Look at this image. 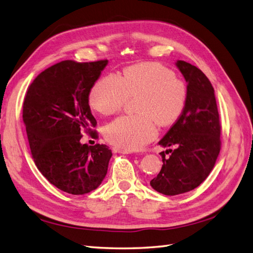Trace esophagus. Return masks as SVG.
<instances>
[{"label": "esophagus", "mask_w": 253, "mask_h": 253, "mask_svg": "<svg viewBox=\"0 0 253 253\" xmlns=\"http://www.w3.org/2000/svg\"><path fill=\"white\" fill-rule=\"evenodd\" d=\"M113 152L115 153H122V154H130V151H127V150H123V148L120 147H113Z\"/></svg>", "instance_id": "34e87169"}]
</instances>
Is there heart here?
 Listing matches in <instances>:
<instances>
[{"label":"heart","instance_id":"heart-1","mask_svg":"<svg viewBox=\"0 0 253 253\" xmlns=\"http://www.w3.org/2000/svg\"><path fill=\"white\" fill-rule=\"evenodd\" d=\"M138 96L139 113L120 116L106 126L110 143L127 151L143 147L156 138L160 126H169L183 114L187 102L185 82L170 68L157 63L128 67L123 77L108 74L89 90V105L102 115H111L124 107L129 97Z\"/></svg>","mask_w":253,"mask_h":253}]
</instances>
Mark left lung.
Instances as JSON below:
<instances>
[{
  "label": "left lung",
  "instance_id": "left-lung-1",
  "mask_svg": "<svg viewBox=\"0 0 253 253\" xmlns=\"http://www.w3.org/2000/svg\"><path fill=\"white\" fill-rule=\"evenodd\" d=\"M176 66L187 82V102L183 114L159 141L170 156L160 153L164 165L151 180L153 188L166 196L188 192L210 175L221 147V125L213 87L203 71L177 61Z\"/></svg>",
  "mask_w": 253,
  "mask_h": 253
}]
</instances>
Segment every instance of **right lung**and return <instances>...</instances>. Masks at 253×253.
Segmentation results:
<instances>
[{"instance_id":"1","label":"right lung","mask_w":253,"mask_h":253,"mask_svg":"<svg viewBox=\"0 0 253 253\" xmlns=\"http://www.w3.org/2000/svg\"><path fill=\"white\" fill-rule=\"evenodd\" d=\"M107 60L56 63L30 84L22 118L37 169L56 188L88 193L105 178L112 152L106 144H81L82 133L97 137L89 90Z\"/></svg>"}]
</instances>
